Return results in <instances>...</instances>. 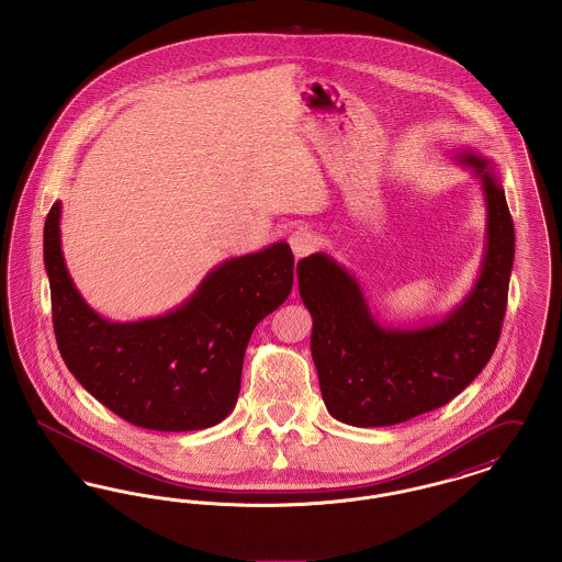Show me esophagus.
Masks as SVG:
<instances>
[{
	"mask_svg": "<svg viewBox=\"0 0 562 562\" xmlns=\"http://www.w3.org/2000/svg\"><path fill=\"white\" fill-rule=\"evenodd\" d=\"M289 244H291V248H293V255L296 259H301V257H305V255H310L314 248H316V236L310 232V229H296L291 234V238H289Z\"/></svg>",
	"mask_w": 562,
	"mask_h": 562,
	"instance_id": "esophagus-1",
	"label": "esophagus"
}]
</instances>
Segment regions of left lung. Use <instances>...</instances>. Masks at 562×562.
Returning <instances> with one entry per match:
<instances>
[{
  "label": "left lung",
  "mask_w": 562,
  "mask_h": 562,
  "mask_svg": "<svg viewBox=\"0 0 562 562\" xmlns=\"http://www.w3.org/2000/svg\"><path fill=\"white\" fill-rule=\"evenodd\" d=\"M453 158L481 181L486 244L472 291L445 318L408 328L381 324L358 280L333 257L314 252L296 263L299 294L314 321L322 401L341 424L396 426L453 401L499 341L514 263L512 214L491 160L472 149Z\"/></svg>",
  "instance_id": "8db88e82"
}]
</instances>
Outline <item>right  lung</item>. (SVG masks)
Masks as SVG:
<instances>
[{
    "label": "right lung",
    "mask_w": 562,
    "mask_h": 562,
    "mask_svg": "<svg viewBox=\"0 0 562 562\" xmlns=\"http://www.w3.org/2000/svg\"><path fill=\"white\" fill-rule=\"evenodd\" d=\"M44 263L67 369L109 411L156 431L211 428L234 411L248 339L293 289L291 246L276 241L211 269L164 316L108 321L83 301L65 266L60 202L46 216Z\"/></svg>",
    "instance_id": "add662e5"
}]
</instances>
